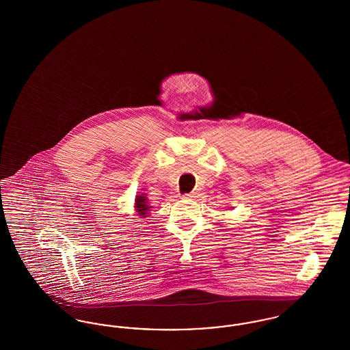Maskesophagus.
Returning <instances> with one entry per match:
<instances>
[{
	"label": "esophagus",
	"instance_id": "obj_1",
	"mask_svg": "<svg viewBox=\"0 0 350 350\" xmlns=\"http://www.w3.org/2000/svg\"><path fill=\"white\" fill-rule=\"evenodd\" d=\"M193 197H194V194H193V193H190V194H186V196H185V198H193Z\"/></svg>",
	"mask_w": 350,
	"mask_h": 350
}]
</instances>
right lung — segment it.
<instances>
[{
    "mask_svg": "<svg viewBox=\"0 0 350 350\" xmlns=\"http://www.w3.org/2000/svg\"><path fill=\"white\" fill-rule=\"evenodd\" d=\"M150 207H152V206H148V200H147V197H146L144 194L136 196V198H135V210H136V213H137L139 217H148Z\"/></svg>",
    "mask_w": 350,
    "mask_h": 350,
    "instance_id": "obj_1",
    "label": "right lung"
}]
</instances>
